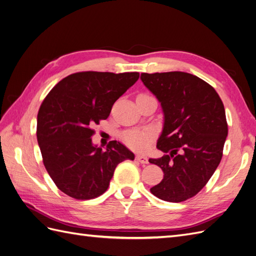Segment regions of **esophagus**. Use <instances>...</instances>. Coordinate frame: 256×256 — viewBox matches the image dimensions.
<instances>
[{
	"label": "esophagus",
	"instance_id": "34e87169",
	"mask_svg": "<svg viewBox=\"0 0 256 256\" xmlns=\"http://www.w3.org/2000/svg\"><path fill=\"white\" fill-rule=\"evenodd\" d=\"M136 160L140 162V164H148V159H147V157H145V156H142V154H138V156L136 157Z\"/></svg>",
	"mask_w": 256,
	"mask_h": 256
}]
</instances>
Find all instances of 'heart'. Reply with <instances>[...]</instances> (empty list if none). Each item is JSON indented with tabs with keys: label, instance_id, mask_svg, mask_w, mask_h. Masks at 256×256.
<instances>
[{
	"label": "heart",
	"instance_id": "obj_1",
	"mask_svg": "<svg viewBox=\"0 0 256 256\" xmlns=\"http://www.w3.org/2000/svg\"><path fill=\"white\" fill-rule=\"evenodd\" d=\"M138 96H146L141 94ZM154 132L150 130H134L122 134V141L130 148L136 150H145L148 148L152 141L154 140Z\"/></svg>",
	"mask_w": 256,
	"mask_h": 256
}]
</instances>
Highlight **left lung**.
I'll return each mask as SVG.
<instances>
[{
	"instance_id": "left-lung-1",
	"label": "left lung",
	"mask_w": 256,
	"mask_h": 256,
	"mask_svg": "<svg viewBox=\"0 0 256 256\" xmlns=\"http://www.w3.org/2000/svg\"><path fill=\"white\" fill-rule=\"evenodd\" d=\"M141 80L164 113L157 148L166 154L150 159L164 176L150 192L166 202H184L205 187L222 159L228 136L223 102L210 84L191 74L144 72Z\"/></svg>"
}]
</instances>
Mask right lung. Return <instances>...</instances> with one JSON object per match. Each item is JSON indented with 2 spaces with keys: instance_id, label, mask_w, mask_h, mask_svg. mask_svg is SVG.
Returning a JSON list of instances; mask_svg holds the SVG:
<instances>
[{
  "instance_id": "right-lung-1",
  "label": "right lung",
  "mask_w": 256,
  "mask_h": 256,
  "mask_svg": "<svg viewBox=\"0 0 256 256\" xmlns=\"http://www.w3.org/2000/svg\"><path fill=\"white\" fill-rule=\"evenodd\" d=\"M138 76V72H76L44 99L37 115L38 145L46 170L68 196L98 198L109 187L118 164L134 159L120 142H109L106 150L92 145V127L108 118L114 102Z\"/></svg>"
}]
</instances>
